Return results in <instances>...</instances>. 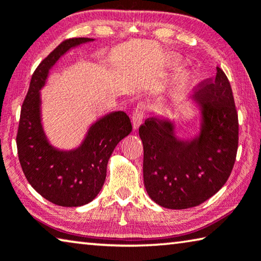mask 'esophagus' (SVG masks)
<instances>
[{"label":"esophagus","mask_w":261,"mask_h":261,"mask_svg":"<svg viewBox=\"0 0 261 261\" xmlns=\"http://www.w3.org/2000/svg\"><path fill=\"white\" fill-rule=\"evenodd\" d=\"M146 114V107L144 105H138L136 107L134 113H132V126L135 130H137L140 124L143 123L144 116Z\"/></svg>","instance_id":"esophagus-1"}]
</instances>
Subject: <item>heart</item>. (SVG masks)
Here are the masks:
<instances>
[{"mask_svg": "<svg viewBox=\"0 0 261 261\" xmlns=\"http://www.w3.org/2000/svg\"><path fill=\"white\" fill-rule=\"evenodd\" d=\"M171 65H174V61H171ZM188 82H189V79L187 75H184L179 80V84H177V90H184L186 87L188 86Z\"/></svg>", "mask_w": 261, "mask_h": 261, "instance_id": "obj_1", "label": "heart"}]
</instances>
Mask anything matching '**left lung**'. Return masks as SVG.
Here are the masks:
<instances>
[{
    "instance_id": "obj_1",
    "label": "left lung",
    "mask_w": 261,
    "mask_h": 261,
    "mask_svg": "<svg viewBox=\"0 0 261 261\" xmlns=\"http://www.w3.org/2000/svg\"><path fill=\"white\" fill-rule=\"evenodd\" d=\"M200 132L190 139L175 135L168 118L150 117L139 127L144 147V185L156 204L187 209L203 203L229 179L238 148V115L230 82L217 67L215 80L196 90Z\"/></svg>"
}]
</instances>
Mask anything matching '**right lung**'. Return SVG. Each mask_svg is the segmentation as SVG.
<instances>
[{"label":"right lung","instance_id":"1","mask_svg":"<svg viewBox=\"0 0 261 261\" xmlns=\"http://www.w3.org/2000/svg\"><path fill=\"white\" fill-rule=\"evenodd\" d=\"M93 40L67 39L53 49L32 74L20 110L16 143L24 175L37 193L61 206H81L97 196L106 181L111 153L132 130L129 116L113 111L94 122L82 143L73 150H59L45 135L40 90L49 69L69 49Z\"/></svg>","mask_w":261,"mask_h":261}]
</instances>
